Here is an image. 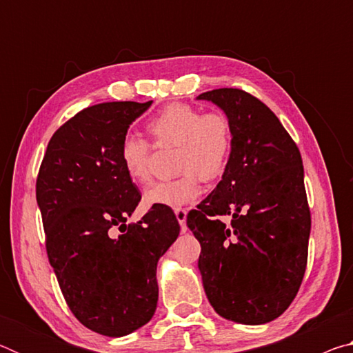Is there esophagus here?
<instances>
[{
    "label": "esophagus",
    "mask_w": 353,
    "mask_h": 353,
    "mask_svg": "<svg viewBox=\"0 0 353 353\" xmlns=\"http://www.w3.org/2000/svg\"><path fill=\"white\" fill-rule=\"evenodd\" d=\"M174 213L179 224H181L182 232H187V213H188L187 208H176Z\"/></svg>",
    "instance_id": "34e87169"
}]
</instances>
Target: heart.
Instances as JSON below:
<instances>
[{
    "label": "heart",
    "mask_w": 353,
    "mask_h": 353,
    "mask_svg": "<svg viewBox=\"0 0 353 353\" xmlns=\"http://www.w3.org/2000/svg\"><path fill=\"white\" fill-rule=\"evenodd\" d=\"M152 145L162 149L176 146V171L172 181L157 182L145 191L146 205L181 207L198 199L201 179L216 181L229 163L234 130L224 112H202L191 104H170L146 124ZM151 152L148 141L126 135L119 145V162L130 182L151 181Z\"/></svg>",
    "instance_id": "obj_1"
}]
</instances>
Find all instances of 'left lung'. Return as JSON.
<instances>
[{"instance_id": "1", "label": "left lung", "mask_w": 353, "mask_h": 353, "mask_svg": "<svg viewBox=\"0 0 353 353\" xmlns=\"http://www.w3.org/2000/svg\"><path fill=\"white\" fill-rule=\"evenodd\" d=\"M198 99L219 105L234 130L223 181L187 216L204 290L223 318L266 324L294 301L307 268L312 214L301 152L250 93L216 88ZM227 214L229 225L220 221Z\"/></svg>"}]
</instances>
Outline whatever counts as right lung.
<instances>
[{
    "label": "right lung",
    "mask_w": 353,
    "mask_h": 353,
    "mask_svg": "<svg viewBox=\"0 0 353 353\" xmlns=\"http://www.w3.org/2000/svg\"><path fill=\"white\" fill-rule=\"evenodd\" d=\"M152 101L87 107L59 128L41 160L35 196L48 259L71 313L90 330L124 336L157 307V261L179 236L174 212L141 199L119 162V145Z\"/></svg>",
    "instance_id": "obj_1"
}]
</instances>
